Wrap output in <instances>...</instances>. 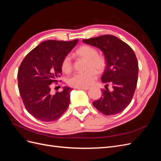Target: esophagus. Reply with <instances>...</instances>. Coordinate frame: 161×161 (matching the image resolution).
Here are the masks:
<instances>
[{"label":"esophagus","mask_w":161,"mask_h":161,"mask_svg":"<svg viewBox=\"0 0 161 161\" xmlns=\"http://www.w3.org/2000/svg\"><path fill=\"white\" fill-rule=\"evenodd\" d=\"M78 89H82V90H88L89 89V87H79V88H77Z\"/></svg>","instance_id":"34e87169"}]
</instances>
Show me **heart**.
Segmentation results:
<instances>
[{"label":"heart","mask_w":161,"mask_h":161,"mask_svg":"<svg viewBox=\"0 0 161 161\" xmlns=\"http://www.w3.org/2000/svg\"><path fill=\"white\" fill-rule=\"evenodd\" d=\"M75 54L82 59L86 60L85 69L82 72H78L72 75L68 80V83L72 87H86L94 82L97 77L98 71L103 72L106 67V60L103 56L98 54L95 47L84 45L75 52ZM61 68L62 71L69 74L72 70V62L70 55H66L62 60Z\"/></svg>","instance_id":"b5f03b06"}]
</instances>
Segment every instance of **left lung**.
I'll return each instance as SVG.
<instances>
[{
  "instance_id": "left-lung-1",
  "label": "left lung",
  "mask_w": 161,
  "mask_h": 161,
  "mask_svg": "<svg viewBox=\"0 0 161 161\" xmlns=\"http://www.w3.org/2000/svg\"><path fill=\"white\" fill-rule=\"evenodd\" d=\"M86 44L98 47L105 56L106 67L101 81L109 86L102 92L100 99L92 105L106 115L118 114L124 111L132 99L138 82V62L131 47L119 38L105 35L82 40Z\"/></svg>"
}]
</instances>
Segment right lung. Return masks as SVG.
<instances>
[{"mask_svg":"<svg viewBox=\"0 0 161 161\" xmlns=\"http://www.w3.org/2000/svg\"><path fill=\"white\" fill-rule=\"evenodd\" d=\"M78 42H43L27 53L19 66V93L27 111L37 119L55 121L69 108L72 89L64 86L52 95L51 86L62 75V60Z\"/></svg>","mask_w":161,"mask_h":161,"instance_id":"1","label":"right lung"}]
</instances>
